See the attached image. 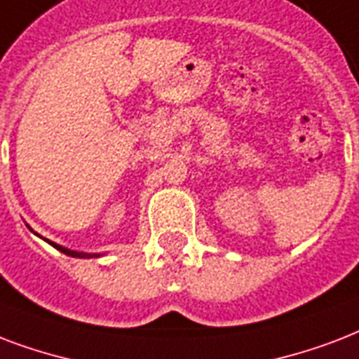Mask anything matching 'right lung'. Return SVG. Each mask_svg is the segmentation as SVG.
<instances>
[{
	"instance_id": "1",
	"label": "right lung",
	"mask_w": 359,
	"mask_h": 359,
	"mask_svg": "<svg viewBox=\"0 0 359 359\" xmlns=\"http://www.w3.org/2000/svg\"><path fill=\"white\" fill-rule=\"evenodd\" d=\"M48 241V240H46ZM50 245H54L55 249H57V251H61V252H65V255H69V257H99V255H84V252H76V251H69V249H65V247H61V245H55V243H52V241H48Z\"/></svg>"
}]
</instances>
